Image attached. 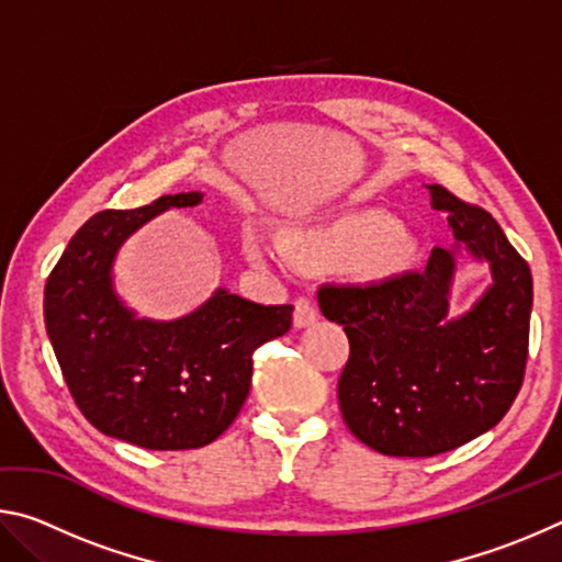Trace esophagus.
<instances>
[{"instance_id":"1","label":"esophagus","mask_w":562,"mask_h":562,"mask_svg":"<svg viewBox=\"0 0 562 562\" xmlns=\"http://www.w3.org/2000/svg\"><path fill=\"white\" fill-rule=\"evenodd\" d=\"M317 317H319V315H317L315 302H312V300H304V297H300L297 302H294V315H292L294 327L302 329V327L315 325Z\"/></svg>"}]
</instances>
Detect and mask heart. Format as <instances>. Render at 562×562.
Instances as JSON below:
<instances>
[{
	"mask_svg": "<svg viewBox=\"0 0 562 562\" xmlns=\"http://www.w3.org/2000/svg\"><path fill=\"white\" fill-rule=\"evenodd\" d=\"M284 250L310 265L339 262V268L359 282H386L412 262L416 240L406 225L392 221L384 211L359 207L319 225L288 231ZM245 252L255 265L270 260L268 245L255 233L245 235Z\"/></svg>",
	"mask_w": 562,
	"mask_h": 562,
	"instance_id": "1",
	"label": "heart"
}]
</instances>
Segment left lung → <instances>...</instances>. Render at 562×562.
<instances>
[{"label":"left lung","mask_w":562,"mask_h":562,"mask_svg":"<svg viewBox=\"0 0 562 562\" xmlns=\"http://www.w3.org/2000/svg\"><path fill=\"white\" fill-rule=\"evenodd\" d=\"M426 188L456 240L494 274L465 316L448 317L454 247H434L418 272L317 292L322 315L349 337L337 392L345 424L369 449L408 459L459 449L506 416L526 374L532 307L528 262L493 215L443 186Z\"/></svg>","instance_id":"1"}]
</instances>
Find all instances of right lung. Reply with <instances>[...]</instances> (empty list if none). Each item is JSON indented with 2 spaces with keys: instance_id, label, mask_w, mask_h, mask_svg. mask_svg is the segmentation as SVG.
<instances>
[{
  "instance_id": "add662e5",
  "label": "right lung",
  "mask_w": 562,
  "mask_h": 562,
  "mask_svg": "<svg viewBox=\"0 0 562 562\" xmlns=\"http://www.w3.org/2000/svg\"><path fill=\"white\" fill-rule=\"evenodd\" d=\"M203 193L160 195L136 211L83 223L52 270L44 322L76 406L111 439L150 451L201 449L240 414L252 351L292 327V304H255L227 290L173 322L138 319L113 290L126 237Z\"/></svg>"
}]
</instances>
